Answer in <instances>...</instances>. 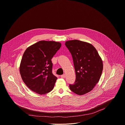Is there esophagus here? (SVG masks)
Here are the masks:
<instances>
[{
  "instance_id": "34e87169",
  "label": "esophagus",
  "mask_w": 125,
  "mask_h": 125,
  "mask_svg": "<svg viewBox=\"0 0 125 125\" xmlns=\"http://www.w3.org/2000/svg\"><path fill=\"white\" fill-rule=\"evenodd\" d=\"M61 78H65V74H63V75H61Z\"/></svg>"
}]
</instances>
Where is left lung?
<instances>
[{"label": "left lung", "instance_id": "8db88e82", "mask_svg": "<svg viewBox=\"0 0 125 125\" xmlns=\"http://www.w3.org/2000/svg\"><path fill=\"white\" fill-rule=\"evenodd\" d=\"M65 45L71 53L76 73V80L69 88L82 95L91 91L99 82L103 69V62L92 45L78 40L68 41Z\"/></svg>", "mask_w": 125, "mask_h": 125}]
</instances>
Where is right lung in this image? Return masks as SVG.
I'll list each match as a JSON object with an SVG mask.
<instances>
[{"instance_id": "obj_1", "label": "right lung", "mask_w": 125, "mask_h": 125, "mask_svg": "<svg viewBox=\"0 0 125 125\" xmlns=\"http://www.w3.org/2000/svg\"><path fill=\"white\" fill-rule=\"evenodd\" d=\"M61 46L59 42L40 41L25 51L20 73L22 80L32 91L43 95L53 89L57 78L52 73L51 59Z\"/></svg>"}]
</instances>
